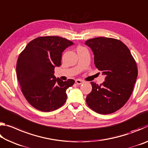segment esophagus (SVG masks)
Segmentation results:
<instances>
[{
	"instance_id": "esophagus-1",
	"label": "esophagus",
	"mask_w": 148,
	"mask_h": 148,
	"mask_svg": "<svg viewBox=\"0 0 148 148\" xmlns=\"http://www.w3.org/2000/svg\"><path fill=\"white\" fill-rule=\"evenodd\" d=\"M76 84H77V85H81V84H82L84 83V81L83 80H82V79H76Z\"/></svg>"
}]
</instances>
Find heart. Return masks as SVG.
I'll return each instance as SVG.
<instances>
[{
    "instance_id": "1",
    "label": "heart",
    "mask_w": 148,
    "mask_h": 148,
    "mask_svg": "<svg viewBox=\"0 0 148 148\" xmlns=\"http://www.w3.org/2000/svg\"><path fill=\"white\" fill-rule=\"evenodd\" d=\"M82 48H83V47H79L78 48H77V49H82Z\"/></svg>"
}]
</instances>
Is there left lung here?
I'll use <instances>...</instances> for the list:
<instances>
[{"label":"left lung","instance_id":"left-lung-1","mask_svg":"<svg viewBox=\"0 0 148 148\" xmlns=\"http://www.w3.org/2000/svg\"><path fill=\"white\" fill-rule=\"evenodd\" d=\"M85 44L93 52L95 66L106 76L100 86L91 82L92 91L86 97L87 104L99 114L114 113L124 106L133 91L138 76L136 61L119 40L98 37Z\"/></svg>","mask_w":148,"mask_h":148}]
</instances>
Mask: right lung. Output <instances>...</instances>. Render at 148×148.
I'll return each instance as SVG.
<instances>
[{
    "instance_id": "add662e5",
    "label": "right lung",
    "mask_w": 148,
    "mask_h": 148,
    "mask_svg": "<svg viewBox=\"0 0 148 148\" xmlns=\"http://www.w3.org/2000/svg\"><path fill=\"white\" fill-rule=\"evenodd\" d=\"M73 44L59 36L38 37L20 53L16 66L17 79L24 97L36 109L51 112L66 102V89L75 82L56 78L54 69L61 65L64 50Z\"/></svg>"
}]
</instances>
